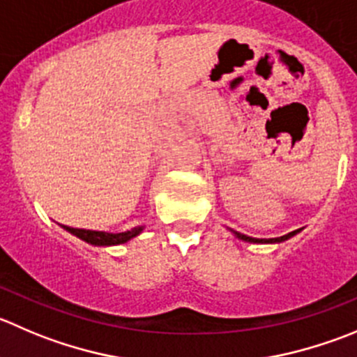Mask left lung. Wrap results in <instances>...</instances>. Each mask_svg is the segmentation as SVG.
Here are the masks:
<instances>
[{
    "label": "left lung",
    "mask_w": 357,
    "mask_h": 357,
    "mask_svg": "<svg viewBox=\"0 0 357 357\" xmlns=\"http://www.w3.org/2000/svg\"><path fill=\"white\" fill-rule=\"evenodd\" d=\"M300 230H295V231H289V234L282 235V237H278V238H255V237H249V235H244V234H238V231H234L235 237L241 238V241H245V242H255V244H274V242H284L288 241L289 237H293V235L298 234Z\"/></svg>",
    "instance_id": "8db88e82"
}]
</instances>
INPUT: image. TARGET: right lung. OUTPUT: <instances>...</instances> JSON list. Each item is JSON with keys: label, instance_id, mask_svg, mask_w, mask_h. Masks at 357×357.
I'll list each match as a JSON object with an SVG mask.
<instances>
[{"label": "right lung", "instance_id": "1", "mask_svg": "<svg viewBox=\"0 0 357 357\" xmlns=\"http://www.w3.org/2000/svg\"><path fill=\"white\" fill-rule=\"evenodd\" d=\"M66 231L69 234L76 235L82 241L89 242L92 245H116V244H123V242L130 241L136 235H139L143 231L144 227H136L132 230L127 231H120V234H108V231H96V230H83V228H73V227H66L62 225Z\"/></svg>", "mask_w": 357, "mask_h": 357}]
</instances>
